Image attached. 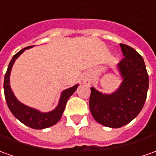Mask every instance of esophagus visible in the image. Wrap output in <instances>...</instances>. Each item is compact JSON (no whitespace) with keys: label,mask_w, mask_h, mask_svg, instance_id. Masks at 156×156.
Returning <instances> with one entry per match:
<instances>
[{"label":"esophagus","mask_w":156,"mask_h":156,"mask_svg":"<svg viewBox=\"0 0 156 156\" xmlns=\"http://www.w3.org/2000/svg\"><path fill=\"white\" fill-rule=\"evenodd\" d=\"M84 82L86 83H88V84H90V83H91V78H84Z\"/></svg>","instance_id":"1"}]
</instances>
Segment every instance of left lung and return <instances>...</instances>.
Segmentation results:
<instances>
[{
	"mask_svg": "<svg viewBox=\"0 0 156 156\" xmlns=\"http://www.w3.org/2000/svg\"><path fill=\"white\" fill-rule=\"evenodd\" d=\"M124 58L118 64L123 78L112 94H102L90 88V109L96 121L107 127L119 128L130 123L144 108L149 89V75L144 60L128 45L120 43Z\"/></svg>",
	"mask_w": 156,
	"mask_h": 156,
	"instance_id": "left-lung-1",
	"label": "left lung"
}]
</instances>
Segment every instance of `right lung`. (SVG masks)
Here are the masks:
<instances>
[{
    "label": "right lung",
    "instance_id": "obj_1",
    "mask_svg": "<svg viewBox=\"0 0 156 156\" xmlns=\"http://www.w3.org/2000/svg\"><path fill=\"white\" fill-rule=\"evenodd\" d=\"M31 47L33 46L26 47L21 49L12 57V59L8 65L7 73L5 74V78H4V93H5V98L7 101V107L9 108L13 116L25 126L33 128V129L39 130V129H44V128L52 126L60 120L66 108V101L69 99L70 96L77 90L78 84H76L62 91L58 106L54 110H52L48 113H42L37 109L30 108L28 106H25V104L21 103L20 101L16 98L13 92L12 91L9 78H10V73H11L12 65L16 59L25 51V49H28Z\"/></svg>",
    "mask_w": 156,
    "mask_h": 156
}]
</instances>
